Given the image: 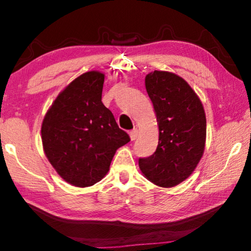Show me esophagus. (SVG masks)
Masks as SVG:
<instances>
[{
  "label": "esophagus",
  "instance_id": "obj_1",
  "mask_svg": "<svg viewBox=\"0 0 251 251\" xmlns=\"http://www.w3.org/2000/svg\"><path fill=\"white\" fill-rule=\"evenodd\" d=\"M137 135H138V130L136 129V128L131 129V130L129 131V137H130L131 141H135V139L137 138Z\"/></svg>",
  "mask_w": 251,
  "mask_h": 251
}]
</instances>
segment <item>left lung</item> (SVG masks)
<instances>
[{
    "label": "left lung",
    "instance_id": "1",
    "mask_svg": "<svg viewBox=\"0 0 251 251\" xmlns=\"http://www.w3.org/2000/svg\"><path fill=\"white\" fill-rule=\"evenodd\" d=\"M147 94L159 128L158 146L138 165L148 180L174 187L190 176L201 160L206 142V116L201 100L185 79L169 72L146 75Z\"/></svg>",
    "mask_w": 251,
    "mask_h": 251
}]
</instances>
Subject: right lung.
Wrapping results in <instances>:
<instances>
[{"mask_svg":"<svg viewBox=\"0 0 251 251\" xmlns=\"http://www.w3.org/2000/svg\"><path fill=\"white\" fill-rule=\"evenodd\" d=\"M104 74L87 72L67 86L44 117L45 155L65 181L88 187L109 169L116 151L130 141L101 103Z\"/></svg>","mask_w":251,"mask_h":251,"instance_id":"obj_1","label":"right lung"}]
</instances>
